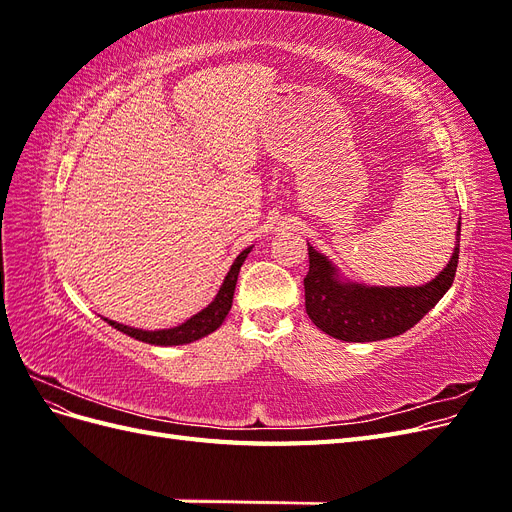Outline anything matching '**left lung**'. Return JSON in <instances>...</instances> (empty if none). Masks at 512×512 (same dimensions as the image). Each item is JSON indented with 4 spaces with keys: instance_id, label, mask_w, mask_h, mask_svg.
I'll use <instances>...</instances> for the list:
<instances>
[{
    "instance_id": "left-lung-1",
    "label": "left lung",
    "mask_w": 512,
    "mask_h": 512,
    "mask_svg": "<svg viewBox=\"0 0 512 512\" xmlns=\"http://www.w3.org/2000/svg\"><path fill=\"white\" fill-rule=\"evenodd\" d=\"M457 245L446 269L425 286L365 288L337 280L335 267L307 245L309 271L303 280L305 312L320 331L342 342H378L406 333L451 288L459 262Z\"/></svg>"
}]
</instances>
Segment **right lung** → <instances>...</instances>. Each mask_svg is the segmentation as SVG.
Returning <instances> with one entry per match:
<instances>
[{"instance_id": "right-lung-1", "label": "right lung", "mask_w": 512, "mask_h": 512, "mask_svg": "<svg viewBox=\"0 0 512 512\" xmlns=\"http://www.w3.org/2000/svg\"><path fill=\"white\" fill-rule=\"evenodd\" d=\"M252 252V247H247L243 250L237 260L232 262V267L226 275V280L218 292V297H215L203 312H198L196 316H192L190 320H185L183 324L175 329H164V331H143V329H132V327H123V324L115 322V320H106L111 327H115L117 331L126 333L138 342H145V344H153V346H179V344H190L196 342V339L205 337L209 333H213L215 329L220 327L224 322V318L228 316L230 307H232V294H235V286H237V275L239 269L243 265V260L247 258V254Z\"/></svg>"}]
</instances>
